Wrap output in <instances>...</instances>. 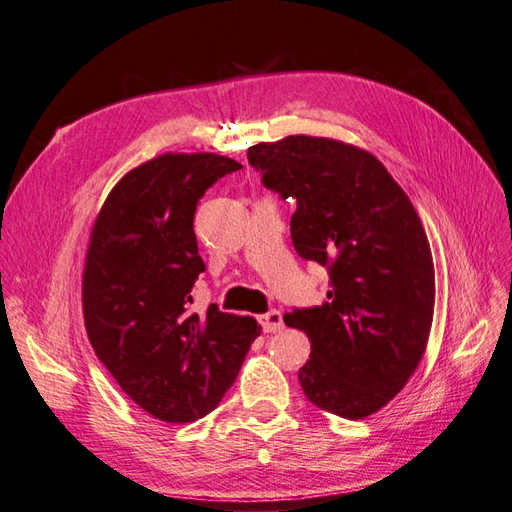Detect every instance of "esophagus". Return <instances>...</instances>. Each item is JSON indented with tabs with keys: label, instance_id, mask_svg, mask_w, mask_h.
<instances>
[{
	"label": "esophagus",
	"instance_id": "obj_1",
	"mask_svg": "<svg viewBox=\"0 0 512 512\" xmlns=\"http://www.w3.org/2000/svg\"><path fill=\"white\" fill-rule=\"evenodd\" d=\"M260 324H262V331L265 333H277L284 329V316L280 309H271L269 314L260 316Z\"/></svg>",
	"mask_w": 512,
	"mask_h": 512
}]
</instances>
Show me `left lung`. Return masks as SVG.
Instances as JSON below:
<instances>
[{
    "label": "left lung",
    "mask_w": 512,
    "mask_h": 512,
    "mask_svg": "<svg viewBox=\"0 0 512 512\" xmlns=\"http://www.w3.org/2000/svg\"><path fill=\"white\" fill-rule=\"evenodd\" d=\"M247 158L267 188L297 200L294 250L329 267L327 301L284 316L312 344L303 393L359 421L404 389L427 348L436 271L421 218L382 162L350 143L294 134Z\"/></svg>",
    "instance_id": "8db88e82"
}]
</instances>
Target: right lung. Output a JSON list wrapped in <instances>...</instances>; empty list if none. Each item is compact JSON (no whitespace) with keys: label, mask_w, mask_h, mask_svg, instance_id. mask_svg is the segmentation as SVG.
Masks as SVG:
<instances>
[{"label":"right lung","mask_w":512,"mask_h":512,"mask_svg":"<svg viewBox=\"0 0 512 512\" xmlns=\"http://www.w3.org/2000/svg\"><path fill=\"white\" fill-rule=\"evenodd\" d=\"M241 164L218 153H162L128 170L91 228L83 269L89 342L138 408L192 423L220 404L260 324L209 305L190 309L205 271L194 211Z\"/></svg>","instance_id":"1"}]
</instances>
